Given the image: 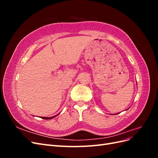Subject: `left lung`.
<instances>
[{
    "instance_id": "left-lung-1",
    "label": "left lung",
    "mask_w": 158,
    "mask_h": 158,
    "mask_svg": "<svg viewBox=\"0 0 158 158\" xmlns=\"http://www.w3.org/2000/svg\"><path fill=\"white\" fill-rule=\"evenodd\" d=\"M117 114H118V113H117Z\"/></svg>"
}]
</instances>
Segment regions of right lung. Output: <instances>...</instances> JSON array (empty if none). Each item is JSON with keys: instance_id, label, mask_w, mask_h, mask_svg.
<instances>
[{"instance_id": "right-lung-1", "label": "right lung", "mask_w": 158, "mask_h": 158, "mask_svg": "<svg viewBox=\"0 0 158 158\" xmlns=\"http://www.w3.org/2000/svg\"><path fill=\"white\" fill-rule=\"evenodd\" d=\"M57 115H58V114H56V115L53 116V117H41V118H44V119H52V118H55V117H56Z\"/></svg>"}]
</instances>
